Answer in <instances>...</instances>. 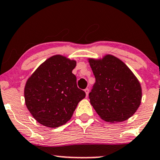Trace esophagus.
<instances>
[{"mask_svg":"<svg viewBox=\"0 0 160 160\" xmlns=\"http://www.w3.org/2000/svg\"><path fill=\"white\" fill-rule=\"evenodd\" d=\"M84 91H85V92H86V96H88V93H89V89H88V88H86V89L84 90Z\"/></svg>","mask_w":160,"mask_h":160,"instance_id":"34e87169","label":"esophagus"}]
</instances>
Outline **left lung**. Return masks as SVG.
Masks as SVG:
<instances>
[{
	"instance_id": "obj_1",
	"label": "left lung",
	"mask_w": 160,
	"mask_h": 160,
	"mask_svg": "<svg viewBox=\"0 0 160 160\" xmlns=\"http://www.w3.org/2000/svg\"><path fill=\"white\" fill-rule=\"evenodd\" d=\"M95 82L89 93L90 103L103 120L124 122L141 103L142 88L130 69L114 56L89 59Z\"/></svg>"
}]
</instances>
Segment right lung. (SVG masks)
<instances>
[{
  "instance_id": "right-lung-1",
  "label": "right lung",
  "mask_w": 160,
  "mask_h": 160,
  "mask_svg": "<svg viewBox=\"0 0 160 160\" xmlns=\"http://www.w3.org/2000/svg\"><path fill=\"white\" fill-rule=\"evenodd\" d=\"M76 61L55 55L44 62L29 78L24 88L25 103L34 118L51 128L65 124L78 103L86 97L72 74Z\"/></svg>"
}]
</instances>
